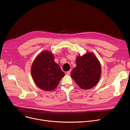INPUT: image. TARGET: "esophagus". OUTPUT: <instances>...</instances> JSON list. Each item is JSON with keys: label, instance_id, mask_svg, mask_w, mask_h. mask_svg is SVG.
<instances>
[{"label": "esophagus", "instance_id": "1", "mask_svg": "<svg viewBox=\"0 0 130 130\" xmlns=\"http://www.w3.org/2000/svg\"><path fill=\"white\" fill-rule=\"evenodd\" d=\"M71 70H70V71H67V72H66V74H67V75H70V74H71Z\"/></svg>", "mask_w": 130, "mask_h": 130}]
</instances>
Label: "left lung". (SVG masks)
Here are the masks:
<instances>
[{"label": "left lung", "instance_id": "left-lung-1", "mask_svg": "<svg viewBox=\"0 0 130 130\" xmlns=\"http://www.w3.org/2000/svg\"><path fill=\"white\" fill-rule=\"evenodd\" d=\"M76 63L71 75L76 84L83 90L96 85L101 78V65L95 55L87 52L83 56H78Z\"/></svg>", "mask_w": 130, "mask_h": 130}]
</instances>
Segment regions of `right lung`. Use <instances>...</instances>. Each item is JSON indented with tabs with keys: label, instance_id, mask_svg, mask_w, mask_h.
<instances>
[{
	"label": "right lung",
	"instance_id": "add662e5",
	"mask_svg": "<svg viewBox=\"0 0 130 130\" xmlns=\"http://www.w3.org/2000/svg\"><path fill=\"white\" fill-rule=\"evenodd\" d=\"M32 78L36 85L45 91H53L64 76V73L54 61L50 51H44L34 59L31 68Z\"/></svg>",
	"mask_w": 130,
	"mask_h": 130
}]
</instances>
